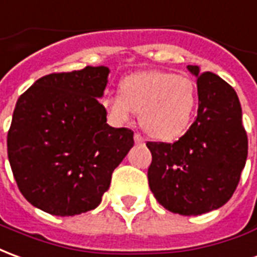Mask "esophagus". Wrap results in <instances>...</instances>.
<instances>
[{
  "label": "esophagus",
  "instance_id": "1",
  "mask_svg": "<svg viewBox=\"0 0 257 257\" xmlns=\"http://www.w3.org/2000/svg\"><path fill=\"white\" fill-rule=\"evenodd\" d=\"M134 141H136V144H143L145 140H144V137L140 133H136V134H134Z\"/></svg>",
  "mask_w": 257,
  "mask_h": 257
}]
</instances>
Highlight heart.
Here are the masks:
<instances>
[{
    "label": "heart",
    "instance_id": "obj_1",
    "mask_svg": "<svg viewBox=\"0 0 257 257\" xmlns=\"http://www.w3.org/2000/svg\"><path fill=\"white\" fill-rule=\"evenodd\" d=\"M102 105L116 123H125L134 112H140V123L149 136L172 140L188 128L195 112L196 91L187 77L141 72L121 80L119 94L103 96Z\"/></svg>",
    "mask_w": 257,
    "mask_h": 257
}]
</instances>
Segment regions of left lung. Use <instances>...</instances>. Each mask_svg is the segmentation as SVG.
Returning a JSON list of instances; mask_svg holds the SVG:
<instances>
[{"instance_id": "left-lung-1", "label": "left lung", "mask_w": 257, "mask_h": 257, "mask_svg": "<svg viewBox=\"0 0 257 257\" xmlns=\"http://www.w3.org/2000/svg\"><path fill=\"white\" fill-rule=\"evenodd\" d=\"M196 77L198 116L173 144L147 143L152 154L149 188L169 212L198 216L230 201L248 156V136L235 90L217 74Z\"/></svg>"}]
</instances>
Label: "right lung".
Segmentation results:
<instances>
[{
	"instance_id": "right-lung-1",
	"label": "right lung",
	"mask_w": 257,
	"mask_h": 257,
	"mask_svg": "<svg viewBox=\"0 0 257 257\" xmlns=\"http://www.w3.org/2000/svg\"><path fill=\"white\" fill-rule=\"evenodd\" d=\"M106 66H85L38 79L16 102L8 159L22 195L54 216L95 209L112 173L134 145V133L106 123L98 98Z\"/></svg>"
}]
</instances>
